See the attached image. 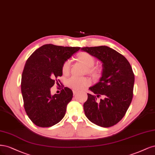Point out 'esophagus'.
Listing matches in <instances>:
<instances>
[{"label": "esophagus", "instance_id": "obj_1", "mask_svg": "<svg viewBox=\"0 0 155 155\" xmlns=\"http://www.w3.org/2000/svg\"><path fill=\"white\" fill-rule=\"evenodd\" d=\"M73 95H75V94L77 93V91L73 90Z\"/></svg>", "mask_w": 155, "mask_h": 155}]
</instances>
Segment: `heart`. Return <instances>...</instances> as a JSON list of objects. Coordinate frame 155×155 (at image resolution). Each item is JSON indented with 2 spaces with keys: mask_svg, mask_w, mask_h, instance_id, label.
<instances>
[{
  "mask_svg": "<svg viewBox=\"0 0 155 155\" xmlns=\"http://www.w3.org/2000/svg\"><path fill=\"white\" fill-rule=\"evenodd\" d=\"M77 57L78 61L87 67V73L94 77H97L101 74V69L99 68L93 66L95 60L91 54L86 52H81L78 54ZM69 69H70V61L68 60L62 65V70L63 74H68L69 72ZM89 84H90V81L86 77H72L69 78L67 81L68 86L76 91L82 90L87 87Z\"/></svg>",
  "mask_w": 155,
  "mask_h": 155,
  "instance_id": "1",
  "label": "heart"
}]
</instances>
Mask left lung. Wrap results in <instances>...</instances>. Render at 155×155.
Here are the masks:
<instances>
[{
	"label": "left lung",
	"instance_id": "1",
	"mask_svg": "<svg viewBox=\"0 0 155 155\" xmlns=\"http://www.w3.org/2000/svg\"><path fill=\"white\" fill-rule=\"evenodd\" d=\"M81 50L102 63L99 82L89 88L95 95L87 93L84 104L85 114L97 126H113L121 120L132 101L134 82L132 68L122 54L108 46L85 47ZM101 96L104 98L97 101Z\"/></svg>",
	"mask_w": 155,
	"mask_h": 155
}]
</instances>
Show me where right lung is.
Returning a JSON list of instances; mask_svg holds the SVG:
<instances>
[{"instance_id":"add662e5","label":"right lung","mask_w":155,"mask_h":155,"mask_svg":"<svg viewBox=\"0 0 155 155\" xmlns=\"http://www.w3.org/2000/svg\"><path fill=\"white\" fill-rule=\"evenodd\" d=\"M80 49L45 44L27 60L22 74L21 92L25 111L36 126L51 127L64 118L73 98L72 90L66 87L60 94L52 95L51 87L62 75L64 62Z\"/></svg>"}]
</instances>
